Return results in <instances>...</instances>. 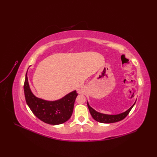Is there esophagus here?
Segmentation results:
<instances>
[{"mask_svg": "<svg viewBox=\"0 0 157 157\" xmlns=\"http://www.w3.org/2000/svg\"><path fill=\"white\" fill-rule=\"evenodd\" d=\"M78 92H79V93H80V90H78Z\"/></svg>", "mask_w": 157, "mask_h": 157, "instance_id": "34e87169", "label": "esophagus"}]
</instances>
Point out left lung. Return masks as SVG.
Segmentation results:
<instances>
[{
    "instance_id": "left-lung-1",
    "label": "left lung",
    "mask_w": 157,
    "mask_h": 157,
    "mask_svg": "<svg viewBox=\"0 0 157 157\" xmlns=\"http://www.w3.org/2000/svg\"><path fill=\"white\" fill-rule=\"evenodd\" d=\"M136 103V102H135ZM135 103L133 105L130 109H128V110L124 113L118 114V115H105V114H103L98 113L96 111H95L93 108L90 106L88 103H87L88 107L89 109V111L90 114H91L92 117L94 120H96V121L99 122H101V123H113V122H117L118 121H121L122 120L124 119V118L129 114L130 111H131V109L132 107H134L135 105Z\"/></svg>"
}]
</instances>
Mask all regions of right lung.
<instances>
[{
    "mask_svg": "<svg viewBox=\"0 0 157 157\" xmlns=\"http://www.w3.org/2000/svg\"><path fill=\"white\" fill-rule=\"evenodd\" d=\"M23 87L27 105L40 121L49 124L58 125L67 121L72 115L75 99L78 96L76 91L68 94L59 100L53 101L36 98L30 89L27 72Z\"/></svg>",
    "mask_w": 157,
    "mask_h": 157,
    "instance_id": "right-lung-1",
    "label": "right lung"
}]
</instances>
